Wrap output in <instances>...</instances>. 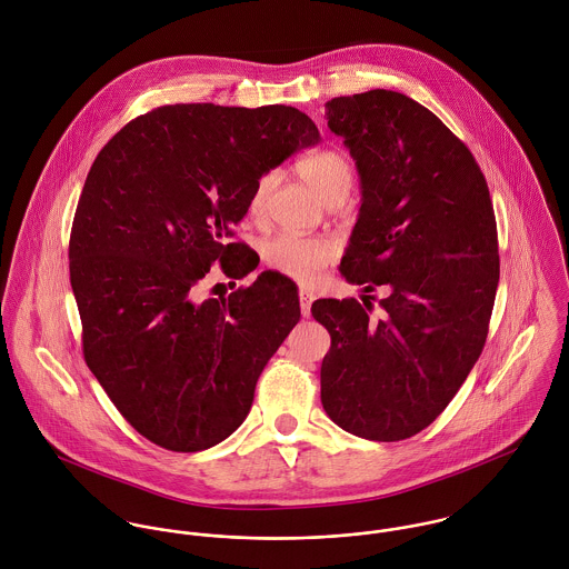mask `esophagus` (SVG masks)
Segmentation results:
<instances>
[{
  "label": "esophagus",
  "mask_w": 569,
  "mask_h": 569,
  "mask_svg": "<svg viewBox=\"0 0 569 569\" xmlns=\"http://www.w3.org/2000/svg\"><path fill=\"white\" fill-rule=\"evenodd\" d=\"M313 300H316L313 291L300 289V311H302V316H305V318H309V316H311V305H313Z\"/></svg>",
  "instance_id": "1"
}]
</instances>
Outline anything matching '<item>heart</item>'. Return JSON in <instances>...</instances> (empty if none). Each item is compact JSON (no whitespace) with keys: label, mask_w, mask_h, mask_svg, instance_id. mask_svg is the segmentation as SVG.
<instances>
[{"label":"heart","mask_w":569,"mask_h":569,"mask_svg":"<svg viewBox=\"0 0 569 569\" xmlns=\"http://www.w3.org/2000/svg\"><path fill=\"white\" fill-rule=\"evenodd\" d=\"M298 174L325 199L326 203L343 201L352 188V166L348 158L337 149H322L316 153L305 156L298 162ZM276 183L273 172H264L251 188L249 194V212L258 217L264 210L267 197ZM337 256V244L322 237H298V234H276L262 244L264 262L298 280V282H313L328 262Z\"/></svg>","instance_id":"b5f03b06"}]
</instances>
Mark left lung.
Returning a JSON list of instances; mask_svg holds the SVG:
<instances>
[{
	"label": "left lung",
	"mask_w": 569,
	"mask_h": 569,
	"mask_svg": "<svg viewBox=\"0 0 569 569\" xmlns=\"http://www.w3.org/2000/svg\"><path fill=\"white\" fill-rule=\"evenodd\" d=\"M361 179V208L339 271L379 300H316L330 332L328 418L397 442L431 425L482 355L499 282L487 179L438 116L406 93L370 89L326 102ZM370 300V296H366Z\"/></svg>",
	"instance_id": "8db88e82"
}]
</instances>
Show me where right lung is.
Returning <instances> with one entry per match:
<instances>
[{
    "label": "right lung",
    "instance_id": "obj_1",
    "mask_svg": "<svg viewBox=\"0 0 569 569\" xmlns=\"http://www.w3.org/2000/svg\"><path fill=\"white\" fill-rule=\"evenodd\" d=\"M318 142L296 107L166 104L91 163L70 237L82 355L147 440L192 453L243 425L262 368L300 322L298 287L264 271L201 300V280L214 262L232 280L256 269L232 243L251 188Z\"/></svg>",
    "mask_w": 569,
    "mask_h": 569
}]
</instances>
